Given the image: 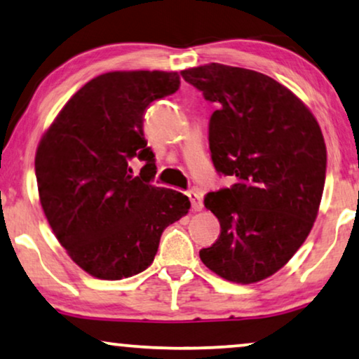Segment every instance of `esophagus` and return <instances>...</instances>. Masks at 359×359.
I'll return each instance as SVG.
<instances>
[{
    "label": "esophagus",
    "instance_id": "34e87169",
    "mask_svg": "<svg viewBox=\"0 0 359 359\" xmlns=\"http://www.w3.org/2000/svg\"><path fill=\"white\" fill-rule=\"evenodd\" d=\"M189 198H190V203H191V210L194 211H201L203 208V201H201V196L198 191H189Z\"/></svg>",
    "mask_w": 359,
    "mask_h": 359
}]
</instances>
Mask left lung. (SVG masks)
<instances>
[{"mask_svg":"<svg viewBox=\"0 0 359 359\" xmlns=\"http://www.w3.org/2000/svg\"><path fill=\"white\" fill-rule=\"evenodd\" d=\"M180 74L218 104L210 118L211 159L219 174L237 179L205 196L221 234L200 259L232 283L269 278L296 254L319 213L327 169L319 123L266 74L219 63Z\"/></svg>","mask_w":359,"mask_h":359,"instance_id":"obj_1","label":"left lung"}]
</instances>
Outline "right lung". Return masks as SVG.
<instances>
[{
  "mask_svg": "<svg viewBox=\"0 0 359 359\" xmlns=\"http://www.w3.org/2000/svg\"><path fill=\"white\" fill-rule=\"evenodd\" d=\"M175 72H110L90 79L60 110L35 153L40 205L72 260L100 280L138 275L161 236L190 210L189 196L151 185L154 153L146 109L174 94ZM145 165L136 178L131 158Z\"/></svg>",
  "mask_w": 359,
  "mask_h": 359,
  "instance_id": "1",
  "label": "right lung"
}]
</instances>
